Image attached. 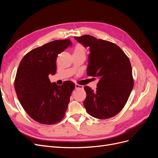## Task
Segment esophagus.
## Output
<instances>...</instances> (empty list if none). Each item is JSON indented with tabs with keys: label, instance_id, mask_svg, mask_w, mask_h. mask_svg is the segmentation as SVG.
Segmentation results:
<instances>
[{
	"label": "esophagus",
	"instance_id": "obj_1",
	"mask_svg": "<svg viewBox=\"0 0 158 158\" xmlns=\"http://www.w3.org/2000/svg\"><path fill=\"white\" fill-rule=\"evenodd\" d=\"M82 88H83V85H81L77 84H75V89H82Z\"/></svg>",
	"mask_w": 158,
	"mask_h": 158
}]
</instances>
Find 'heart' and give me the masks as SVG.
Returning a JSON list of instances; mask_svg holds the SVG:
<instances>
[{"label":"heart","mask_w":158,"mask_h":158,"mask_svg":"<svg viewBox=\"0 0 158 158\" xmlns=\"http://www.w3.org/2000/svg\"><path fill=\"white\" fill-rule=\"evenodd\" d=\"M85 54V47L81 44H77L74 49L73 55H84Z\"/></svg>","instance_id":"1"}]
</instances>
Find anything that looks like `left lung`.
Segmentation results:
<instances>
[{
  "mask_svg": "<svg viewBox=\"0 0 158 158\" xmlns=\"http://www.w3.org/2000/svg\"><path fill=\"white\" fill-rule=\"evenodd\" d=\"M74 39L89 48L87 74L99 79L95 91L84 86L85 110L97 118L114 117L125 106L134 86L129 59L120 47L110 41L89 35Z\"/></svg>",
  "mask_w": 158,
  "mask_h": 158,
  "instance_id": "left-lung-1",
  "label": "left lung"
}]
</instances>
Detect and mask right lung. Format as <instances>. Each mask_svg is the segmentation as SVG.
Returning a JSON list of instances; mask_svg holds the SVG:
<instances>
[{
    "label": "right lung",
    "mask_w": 158,
    "mask_h": 158,
    "mask_svg": "<svg viewBox=\"0 0 158 158\" xmlns=\"http://www.w3.org/2000/svg\"><path fill=\"white\" fill-rule=\"evenodd\" d=\"M72 46L69 39L55 40L31 50L23 57L17 70L14 88L23 108L35 121L53 125L64 117L75 88L71 81L51 83L58 54Z\"/></svg>",
    "instance_id": "obj_1"
}]
</instances>
